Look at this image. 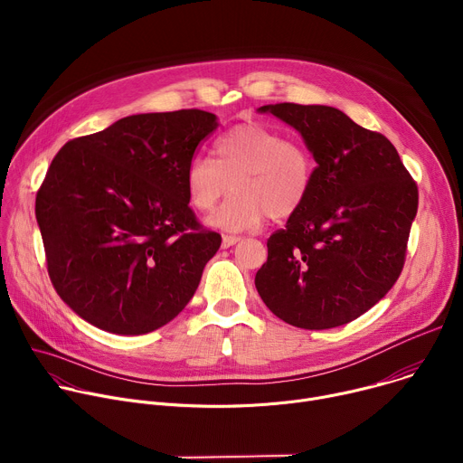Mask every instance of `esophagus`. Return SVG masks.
<instances>
[{
	"label": "esophagus",
	"mask_w": 463,
	"mask_h": 463,
	"mask_svg": "<svg viewBox=\"0 0 463 463\" xmlns=\"http://www.w3.org/2000/svg\"><path fill=\"white\" fill-rule=\"evenodd\" d=\"M240 240H241L240 236H231V234H225V236H223V240H222V247H223V249H229V247L236 245Z\"/></svg>",
	"instance_id": "esophagus-1"
}]
</instances>
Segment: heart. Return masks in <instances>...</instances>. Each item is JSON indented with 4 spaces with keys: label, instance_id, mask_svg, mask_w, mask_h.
<instances>
[{
    "label": "heart",
    "instance_id": "obj_1",
    "mask_svg": "<svg viewBox=\"0 0 463 463\" xmlns=\"http://www.w3.org/2000/svg\"><path fill=\"white\" fill-rule=\"evenodd\" d=\"M216 159L197 156L184 170V192L195 213H209L229 190L231 195L209 218L225 232L258 227L266 216L288 220L307 202L315 159L306 145L284 139L280 131L249 120L232 126L216 141Z\"/></svg>",
    "mask_w": 463,
    "mask_h": 463
}]
</instances>
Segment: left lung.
<instances>
[{
    "label": "left lung",
    "instance_id": "1",
    "mask_svg": "<svg viewBox=\"0 0 463 463\" xmlns=\"http://www.w3.org/2000/svg\"><path fill=\"white\" fill-rule=\"evenodd\" d=\"M297 128L313 154L306 205L268 240L254 284L266 306L304 329L346 324L400 279L418 184L377 131L329 106H261Z\"/></svg>",
    "mask_w": 463,
    "mask_h": 463
}]
</instances>
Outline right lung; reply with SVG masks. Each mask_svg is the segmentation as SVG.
<instances>
[{
    "label": "right lung",
    "instance_id": "add662e5",
    "mask_svg": "<svg viewBox=\"0 0 463 463\" xmlns=\"http://www.w3.org/2000/svg\"><path fill=\"white\" fill-rule=\"evenodd\" d=\"M216 126L203 109L131 115L54 156L36 220L51 284L79 317L141 335L188 304L222 236L188 207L184 170Z\"/></svg>",
    "mask_w": 463,
    "mask_h": 463
}]
</instances>
